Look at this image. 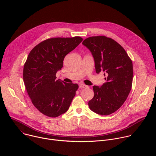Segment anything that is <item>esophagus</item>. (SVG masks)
<instances>
[{"mask_svg":"<svg viewBox=\"0 0 156 156\" xmlns=\"http://www.w3.org/2000/svg\"><path fill=\"white\" fill-rule=\"evenodd\" d=\"M79 87H80V88H84V87H87V86H86V85H85V84H80L79 85Z\"/></svg>","mask_w":156,"mask_h":156,"instance_id":"34e87169","label":"esophagus"}]
</instances>
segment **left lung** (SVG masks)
Masks as SVG:
<instances>
[{"mask_svg":"<svg viewBox=\"0 0 156 156\" xmlns=\"http://www.w3.org/2000/svg\"><path fill=\"white\" fill-rule=\"evenodd\" d=\"M82 44L93 56L96 72L106 76L101 86H93L94 96L89 101V107L99 115H110L123 104L131 91L132 61L119 43L106 36L90 37Z\"/></svg>","mask_w":156,"mask_h":156,"instance_id":"obj_1","label":"left lung"}]
</instances>
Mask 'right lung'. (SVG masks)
I'll use <instances>...</instances> for the list:
<instances>
[{"label":"right lung","mask_w":156,"mask_h":156,"mask_svg":"<svg viewBox=\"0 0 156 156\" xmlns=\"http://www.w3.org/2000/svg\"><path fill=\"white\" fill-rule=\"evenodd\" d=\"M79 36L44 41L30 52L23 68V81L32 103L40 112L57 117L65 113L78 88L77 84L57 80L66 54L82 42Z\"/></svg>","instance_id":"1"}]
</instances>
